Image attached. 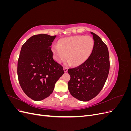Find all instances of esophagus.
<instances>
[{
	"mask_svg": "<svg viewBox=\"0 0 131 131\" xmlns=\"http://www.w3.org/2000/svg\"><path fill=\"white\" fill-rule=\"evenodd\" d=\"M63 69H64V72L65 73H67V72H68V68H66V67H64V68H63Z\"/></svg>",
	"mask_w": 131,
	"mask_h": 131,
	"instance_id": "1",
	"label": "esophagus"
}]
</instances>
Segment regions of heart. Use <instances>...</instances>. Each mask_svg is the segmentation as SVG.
Wrapping results in <instances>:
<instances>
[{
    "mask_svg": "<svg viewBox=\"0 0 131 131\" xmlns=\"http://www.w3.org/2000/svg\"><path fill=\"white\" fill-rule=\"evenodd\" d=\"M94 40L90 36L75 35L61 39L58 45L52 46L54 58L61 63L66 58L67 65L78 66L89 58L94 47Z\"/></svg>",
    "mask_w": 131,
    "mask_h": 131,
    "instance_id": "1",
    "label": "heart"
}]
</instances>
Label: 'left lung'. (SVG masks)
Wrapping results in <instances>:
<instances>
[{
    "label": "left lung",
    "mask_w": 131,
    "mask_h": 131,
    "mask_svg": "<svg viewBox=\"0 0 131 131\" xmlns=\"http://www.w3.org/2000/svg\"><path fill=\"white\" fill-rule=\"evenodd\" d=\"M94 47L87 60L76 68L69 69L68 90L77 100L87 102L94 98L103 88L108 78L109 55L107 46L93 32Z\"/></svg>",
    "instance_id": "left-lung-1"
}]
</instances>
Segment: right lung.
Returning a JSON list of instances; mask_svg holds the SVG:
<instances>
[{
	"instance_id": "right-lung-1",
	"label": "right lung",
	"mask_w": 131,
	"mask_h": 131,
	"mask_svg": "<svg viewBox=\"0 0 131 131\" xmlns=\"http://www.w3.org/2000/svg\"><path fill=\"white\" fill-rule=\"evenodd\" d=\"M56 37L40 34L31 37L21 47L17 63L19 83L28 97L40 101L53 92L64 74L63 67L53 58L51 46Z\"/></svg>"
}]
</instances>
